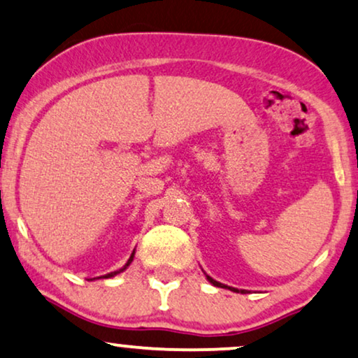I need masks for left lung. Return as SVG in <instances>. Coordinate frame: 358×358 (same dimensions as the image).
Returning <instances> with one entry per match:
<instances>
[{
  "label": "left lung",
  "mask_w": 358,
  "mask_h": 358,
  "mask_svg": "<svg viewBox=\"0 0 358 358\" xmlns=\"http://www.w3.org/2000/svg\"><path fill=\"white\" fill-rule=\"evenodd\" d=\"M204 275H206V273H204ZM206 278H208V282H209V283L214 285V287H217V288H227V289H231V292H234V293H242V294L249 293V292H247V289H237V288L227 287V285H222V283H219V282H216V280H214V278H211V276H209V275H206Z\"/></svg>",
  "instance_id": "left-lung-1"
}]
</instances>
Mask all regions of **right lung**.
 Segmentation results:
<instances>
[{
    "label": "right lung",
    "instance_id": "obj_1",
    "mask_svg": "<svg viewBox=\"0 0 358 358\" xmlns=\"http://www.w3.org/2000/svg\"><path fill=\"white\" fill-rule=\"evenodd\" d=\"M134 255H136V249L132 250V254H131V257H129V260L126 262V265L122 266V268H119V270H116V271H111V273H106V275H103V276H98V278H111V276H116V275H119V273H122L124 270L127 268V266H129L131 264H132V260H134ZM94 280V278H93Z\"/></svg>",
    "mask_w": 358,
    "mask_h": 358
}]
</instances>
